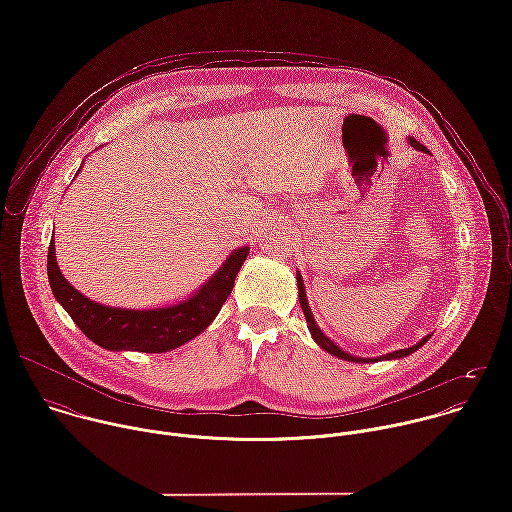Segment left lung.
<instances>
[{
	"label": "left lung",
	"mask_w": 512,
	"mask_h": 512,
	"mask_svg": "<svg viewBox=\"0 0 512 512\" xmlns=\"http://www.w3.org/2000/svg\"><path fill=\"white\" fill-rule=\"evenodd\" d=\"M409 141V145L411 148H415V150H419V152H425V154H431L423 143H419L417 139H413V137H409L407 139ZM298 289H300V306H302V310H304V316H306V322H308V328H310V334H312V338L316 340V344L320 346V348H324L326 352H330V354H334L336 358H342V360H348V362H377V360H391V358H403V356H407V354H411V352H415L417 348H421L427 340H429V336H425V338H421L415 346H409V348H401V350H395V352H389V354H383V356H377V358H358V356H352L350 352H346V350H342L340 346H336L322 330H320V326L316 324V320H314V314H312V310H310V304H308V298H306V289H304V281H302V275L298 273Z\"/></svg>",
	"instance_id": "obj_1"
}]
</instances>
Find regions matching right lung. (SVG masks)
<instances>
[{
    "mask_svg": "<svg viewBox=\"0 0 512 512\" xmlns=\"http://www.w3.org/2000/svg\"><path fill=\"white\" fill-rule=\"evenodd\" d=\"M249 247L235 249L188 300L156 310H125L97 304L72 287L58 269L54 241L48 247V281L56 302L83 334L107 350L168 352L204 332L233 291Z\"/></svg>",
    "mask_w": 512,
    "mask_h": 512,
    "instance_id": "add662e5",
    "label": "right lung"
}]
</instances>
